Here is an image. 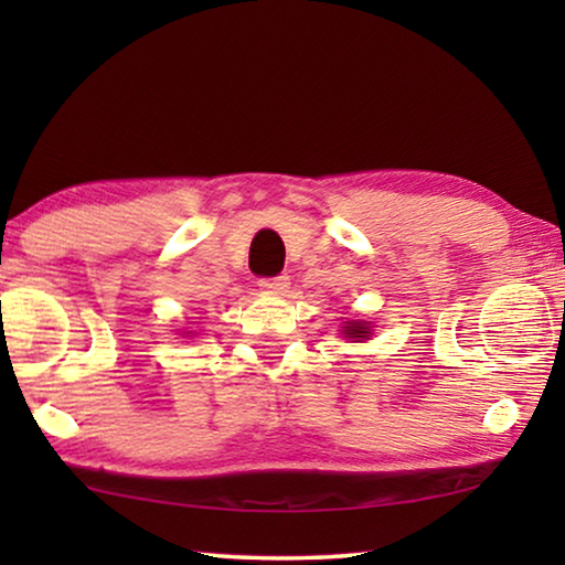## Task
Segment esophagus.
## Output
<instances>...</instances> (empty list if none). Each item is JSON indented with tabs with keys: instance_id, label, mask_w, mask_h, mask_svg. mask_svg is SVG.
I'll return each instance as SVG.
<instances>
[{
	"instance_id": "esophagus-1",
	"label": "esophagus",
	"mask_w": 565,
	"mask_h": 565,
	"mask_svg": "<svg viewBox=\"0 0 565 565\" xmlns=\"http://www.w3.org/2000/svg\"><path fill=\"white\" fill-rule=\"evenodd\" d=\"M289 276L286 274H279V276H271V279H262L259 286L264 291H271V294H284L286 289H289Z\"/></svg>"
}]
</instances>
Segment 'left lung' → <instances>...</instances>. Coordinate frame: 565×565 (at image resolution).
Segmentation results:
<instances>
[{
	"mask_svg": "<svg viewBox=\"0 0 565 565\" xmlns=\"http://www.w3.org/2000/svg\"><path fill=\"white\" fill-rule=\"evenodd\" d=\"M341 333L351 341H366L371 337V323L369 321H343Z\"/></svg>",
	"mask_w": 565,
	"mask_h": 565,
	"instance_id": "left-lung-1",
	"label": "left lung"
}]
</instances>
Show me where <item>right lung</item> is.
I'll use <instances>...</instances> for the list:
<instances>
[{"mask_svg": "<svg viewBox=\"0 0 565 565\" xmlns=\"http://www.w3.org/2000/svg\"><path fill=\"white\" fill-rule=\"evenodd\" d=\"M186 333H191V331H186Z\"/></svg>", "mask_w": 565, "mask_h": 565, "instance_id": "1", "label": "right lung"}]
</instances>
